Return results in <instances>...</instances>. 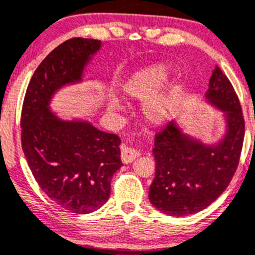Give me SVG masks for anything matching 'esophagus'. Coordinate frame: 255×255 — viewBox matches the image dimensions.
<instances>
[{
  "mask_svg": "<svg viewBox=\"0 0 255 255\" xmlns=\"http://www.w3.org/2000/svg\"><path fill=\"white\" fill-rule=\"evenodd\" d=\"M121 159L125 164H128V162H132L133 160H136L139 156V152L136 150V148H132L129 146H126V144H122L121 147Z\"/></svg>",
  "mask_w": 255,
  "mask_h": 255,
  "instance_id": "1",
  "label": "esophagus"
}]
</instances>
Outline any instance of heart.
<instances>
[{
  "label": "heart",
  "mask_w": 255,
  "mask_h": 255,
  "mask_svg": "<svg viewBox=\"0 0 255 255\" xmlns=\"http://www.w3.org/2000/svg\"><path fill=\"white\" fill-rule=\"evenodd\" d=\"M169 75L170 67L156 62L128 75L121 86V91L128 102H144L142 116L146 122L152 126L166 123L175 109L178 93L175 85H166L161 91L159 90L164 86ZM108 108L116 113L123 112L122 104L116 99L109 100Z\"/></svg>",
  "instance_id": "obj_1"
}]
</instances>
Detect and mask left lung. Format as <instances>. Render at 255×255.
Masks as SVG:
<instances>
[{
    "mask_svg": "<svg viewBox=\"0 0 255 255\" xmlns=\"http://www.w3.org/2000/svg\"><path fill=\"white\" fill-rule=\"evenodd\" d=\"M205 99L224 113L225 133L216 143H205L184 133L176 121L155 137L156 173L148 198L167 216H188L208 207L228 188L239 164L245 132L242 107L217 66Z\"/></svg>",
    "mask_w": 255,
    "mask_h": 255,
    "instance_id": "8db88e82",
    "label": "left lung"
}]
</instances>
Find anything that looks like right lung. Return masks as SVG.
<instances>
[{
	"label": "right lung",
	"instance_id": "1",
	"mask_svg": "<svg viewBox=\"0 0 255 255\" xmlns=\"http://www.w3.org/2000/svg\"><path fill=\"white\" fill-rule=\"evenodd\" d=\"M100 48V40L72 38L52 50L27 85L21 112L22 151L36 183L57 205L81 215L111 196L112 178L123 165L121 138L85 119H61L49 104L59 89L82 81Z\"/></svg>",
	"mask_w": 255,
	"mask_h": 255
}]
</instances>
